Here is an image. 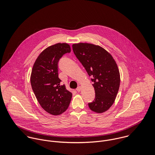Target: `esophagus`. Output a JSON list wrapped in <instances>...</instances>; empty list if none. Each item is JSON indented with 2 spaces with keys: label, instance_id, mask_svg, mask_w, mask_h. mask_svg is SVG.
<instances>
[{
  "label": "esophagus",
  "instance_id": "34e87169",
  "mask_svg": "<svg viewBox=\"0 0 155 155\" xmlns=\"http://www.w3.org/2000/svg\"><path fill=\"white\" fill-rule=\"evenodd\" d=\"M81 87L80 86H79V87H78L77 89H76V91L78 92H80V91H81Z\"/></svg>",
  "mask_w": 155,
  "mask_h": 155
}]
</instances>
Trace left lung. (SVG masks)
Masks as SVG:
<instances>
[{"label": "left lung", "mask_w": 155, "mask_h": 155, "mask_svg": "<svg viewBox=\"0 0 155 155\" xmlns=\"http://www.w3.org/2000/svg\"><path fill=\"white\" fill-rule=\"evenodd\" d=\"M72 49L92 77L95 98L89 103V107L97 113L107 111L113 104L120 87V72L116 62L110 53L99 45L78 43L72 45Z\"/></svg>", "instance_id": "obj_1"}]
</instances>
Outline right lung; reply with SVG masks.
Wrapping results in <instances>:
<instances>
[{
    "instance_id": "right-lung-1",
    "label": "right lung",
    "mask_w": 155,
    "mask_h": 155,
    "mask_svg": "<svg viewBox=\"0 0 155 155\" xmlns=\"http://www.w3.org/2000/svg\"><path fill=\"white\" fill-rule=\"evenodd\" d=\"M71 52L70 45L58 43L51 45L38 56L31 75V88L42 108L58 116L68 108L72 94L68 91L58 76V62L63 54Z\"/></svg>"
}]
</instances>
